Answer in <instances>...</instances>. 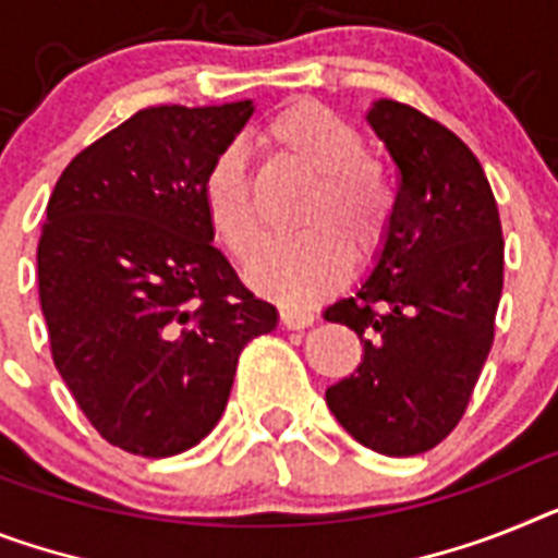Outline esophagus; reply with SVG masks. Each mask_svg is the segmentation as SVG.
Here are the masks:
<instances>
[{"label":"esophagus","instance_id":"34e87169","mask_svg":"<svg viewBox=\"0 0 558 558\" xmlns=\"http://www.w3.org/2000/svg\"><path fill=\"white\" fill-rule=\"evenodd\" d=\"M280 323L287 326V329H306L315 323V315L312 312H301V308H280Z\"/></svg>","mask_w":558,"mask_h":558}]
</instances>
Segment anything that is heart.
I'll return each mask as SVG.
<instances>
[{"mask_svg": "<svg viewBox=\"0 0 558 558\" xmlns=\"http://www.w3.org/2000/svg\"><path fill=\"white\" fill-rule=\"evenodd\" d=\"M264 142L294 167L312 172L298 238L275 243L257 257L250 278L287 306H306L335 292L351 269V253L368 264L386 246L397 192L386 161L363 149L354 124L317 101H294L266 124ZM204 209L232 255L252 260L266 241L252 178L241 147H223L201 181Z\"/></svg>", "mask_w": 558, "mask_h": 558, "instance_id": "1", "label": "heart"}]
</instances>
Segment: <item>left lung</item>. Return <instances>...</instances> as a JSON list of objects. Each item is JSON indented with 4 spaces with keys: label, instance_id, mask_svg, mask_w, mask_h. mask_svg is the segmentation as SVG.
Instances as JSON below:
<instances>
[{
    "label": "left lung",
    "instance_id": "8db88e82",
    "mask_svg": "<svg viewBox=\"0 0 558 558\" xmlns=\"http://www.w3.org/2000/svg\"><path fill=\"white\" fill-rule=\"evenodd\" d=\"M368 124L400 172L397 213L366 283L323 312L363 343L326 402L360 446L414 457L457 428L494 345L502 223L480 161L446 124L391 98Z\"/></svg>",
    "mask_w": 558,
    "mask_h": 558
}]
</instances>
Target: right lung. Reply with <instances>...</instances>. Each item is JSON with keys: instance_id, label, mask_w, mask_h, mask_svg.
I'll list each match as a JSON object with an SVG mask.
<instances>
[{"instance_id": "right-lung-1", "label": "right lung", "mask_w": 558, "mask_h": 558, "mask_svg": "<svg viewBox=\"0 0 558 558\" xmlns=\"http://www.w3.org/2000/svg\"><path fill=\"white\" fill-rule=\"evenodd\" d=\"M252 101L147 107L64 167L41 227L50 354L93 428L121 451L172 457L227 409L243 345L278 312L243 287L201 181Z\"/></svg>"}]
</instances>
